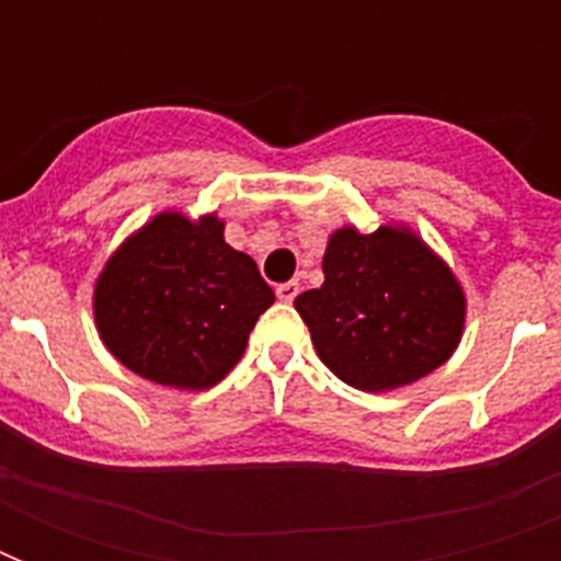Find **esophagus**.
I'll return each mask as SVG.
<instances>
[{
    "label": "esophagus",
    "mask_w": 561,
    "mask_h": 561,
    "mask_svg": "<svg viewBox=\"0 0 561 561\" xmlns=\"http://www.w3.org/2000/svg\"><path fill=\"white\" fill-rule=\"evenodd\" d=\"M299 294V282H282V285H276V297L282 299V302H294V297Z\"/></svg>",
    "instance_id": "34e87169"
}]
</instances>
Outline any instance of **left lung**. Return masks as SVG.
<instances>
[{
	"label": "left lung",
	"instance_id": "1",
	"mask_svg": "<svg viewBox=\"0 0 561 561\" xmlns=\"http://www.w3.org/2000/svg\"><path fill=\"white\" fill-rule=\"evenodd\" d=\"M323 273V285L299 294L294 308L320 360L350 387L396 390L443 367L457 350L462 288L410 229H337Z\"/></svg>",
	"mask_w": 561,
	"mask_h": 561
}]
</instances>
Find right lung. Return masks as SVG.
I'll return each instance as SVG.
<instances>
[{
	"label": "right lung",
	"instance_id": "obj_1",
	"mask_svg": "<svg viewBox=\"0 0 561 561\" xmlns=\"http://www.w3.org/2000/svg\"><path fill=\"white\" fill-rule=\"evenodd\" d=\"M273 299L253 259L224 241L215 215L162 211L104 264L95 325L130 373L206 390L236 367Z\"/></svg>",
	"mask_w": 561,
	"mask_h": 561
}]
</instances>
